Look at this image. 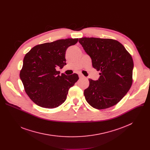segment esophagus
<instances>
[{"label":"esophagus","instance_id":"esophagus-1","mask_svg":"<svg viewBox=\"0 0 150 150\" xmlns=\"http://www.w3.org/2000/svg\"><path fill=\"white\" fill-rule=\"evenodd\" d=\"M78 75H79V78L80 79H81V78H85V76H84L82 74H79Z\"/></svg>","mask_w":150,"mask_h":150}]
</instances>
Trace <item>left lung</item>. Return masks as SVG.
Listing matches in <instances>:
<instances>
[{
    "label": "left lung",
    "mask_w": 150,
    "mask_h": 150,
    "mask_svg": "<svg viewBox=\"0 0 150 150\" xmlns=\"http://www.w3.org/2000/svg\"><path fill=\"white\" fill-rule=\"evenodd\" d=\"M79 43L100 71L97 81L89 79L84 90L85 100L94 108L105 109L117 104L131 88L134 62L120 42L110 38L83 37Z\"/></svg>",
    "instance_id": "left-lung-1"
}]
</instances>
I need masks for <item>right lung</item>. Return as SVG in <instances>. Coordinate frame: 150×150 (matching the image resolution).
I'll use <instances>...</instances> for the list:
<instances>
[{
    "mask_svg": "<svg viewBox=\"0 0 150 150\" xmlns=\"http://www.w3.org/2000/svg\"><path fill=\"white\" fill-rule=\"evenodd\" d=\"M78 38L58 40L37 45L25 56L19 74L25 93L37 105L53 109L65 102L69 89L78 80L76 74L60 75L67 65V49Z\"/></svg>",
    "mask_w": 150,
    "mask_h": 150,
    "instance_id": "right-lung-1",
    "label": "right lung"
}]
</instances>
